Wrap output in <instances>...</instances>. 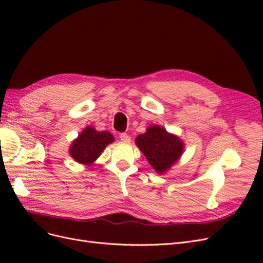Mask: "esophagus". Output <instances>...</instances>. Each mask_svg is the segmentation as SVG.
Masks as SVG:
<instances>
[{"mask_svg": "<svg viewBox=\"0 0 263 263\" xmlns=\"http://www.w3.org/2000/svg\"><path fill=\"white\" fill-rule=\"evenodd\" d=\"M119 138H121V140L124 141V142H129L130 141V136H129V135L125 134V133H122L121 135H119Z\"/></svg>", "mask_w": 263, "mask_h": 263, "instance_id": "1", "label": "esophagus"}]
</instances>
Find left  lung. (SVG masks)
<instances>
[{"label": "left lung", "instance_id": "left-lung-1", "mask_svg": "<svg viewBox=\"0 0 263 263\" xmlns=\"http://www.w3.org/2000/svg\"><path fill=\"white\" fill-rule=\"evenodd\" d=\"M136 145L154 170L161 174L179 160L184 149V144L178 136L159 125L149 126L145 134L137 136Z\"/></svg>", "mask_w": 263, "mask_h": 263}]
</instances>
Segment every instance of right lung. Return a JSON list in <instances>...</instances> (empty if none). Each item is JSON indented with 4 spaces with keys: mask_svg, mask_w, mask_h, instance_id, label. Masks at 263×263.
<instances>
[{
    "mask_svg": "<svg viewBox=\"0 0 263 263\" xmlns=\"http://www.w3.org/2000/svg\"><path fill=\"white\" fill-rule=\"evenodd\" d=\"M113 141L114 137L109 132H98L93 126H87L71 144L70 156L79 163L90 165Z\"/></svg>",
    "mask_w": 263,
    "mask_h": 263,
    "instance_id": "obj_1",
    "label": "right lung"
}]
</instances>
